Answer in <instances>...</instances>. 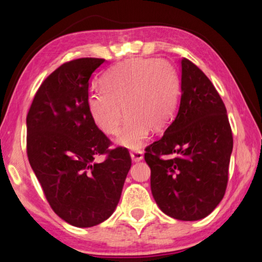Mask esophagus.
<instances>
[{
	"label": "esophagus",
	"instance_id": "obj_1",
	"mask_svg": "<svg viewBox=\"0 0 262 262\" xmlns=\"http://www.w3.org/2000/svg\"><path fill=\"white\" fill-rule=\"evenodd\" d=\"M130 157L133 162H140L141 159H143V152L141 150H134V151L130 152Z\"/></svg>",
	"mask_w": 262,
	"mask_h": 262
}]
</instances>
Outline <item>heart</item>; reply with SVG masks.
Segmentation results:
<instances>
[{"mask_svg": "<svg viewBox=\"0 0 262 262\" xmlns=\"http://www.w3.org/2000/svg\"><path fill=\"white\" fill-rule=\"evenodd\" d=\"M100 86L101 90L89 96V113L107 135H118L125 113L119 142L129 149H139L149 129H165L177 112L181 94L178 73L159 59H133L114 66L103 74Z\"/></svg>", "mask_w": 262, "mask_h": 262, "instance_id": "1", "label": "heart"}]
</instances>
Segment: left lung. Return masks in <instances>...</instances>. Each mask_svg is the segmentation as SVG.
I'll return each instance as SVG.
<instances>
[{
	"instance_id": "left-lung-1",
	"label": "left lung",
	"mask_w": 262,
	"mask_h": 262,
	"mask_svg": "<svg viewBox=\"0 0 262 262\" xmlns=\"http://www.w3.org/2000/svg\"><path fill=\"white\" fill-rule=\"evenodd\" d=\"M232 147L223 100L205 73L183 57L178 113L144 154L161 210L180 221L209 215L227 190Z\"/></svg>"
}]
</instances>
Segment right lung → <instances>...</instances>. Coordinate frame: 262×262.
<instances>
[{"label": "right lung", "mask_w": 262, "mask_h": 262, "mask_svg": "<svg viewBox=\"0 0 262 262\" xmlns=\"http://www.w3.org/2000/svg\"><path fill=\"white\" fill-rule=\"evenodd\" d=\"M104 59L66 62L39 86L26 117L30 165L55 214L77 228L107 220L132 166L128 149L112 142L88 110L89 79ZM105 155L104 162L94 158Z\"/></svg>", "instance_id": "1"}]
</instances>
